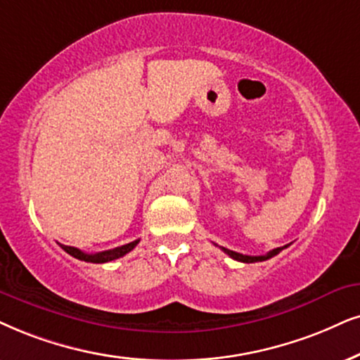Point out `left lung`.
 <instances>
[{"label":"left lung","mask_w":360,"mask_h":360,"mask_svg":"<svg viewBox=\"0 0 360 360\" xmlns=\"http://www.w3.org/2000/svg\"><path fill=\"white\" fill-rule=\"evenodd\" d=\"M288 248V245H284V248H277V249H272V251H269L267 254H264V256H244V254H239V252H234V251H229V249H226V248H221L222 251H224L227 256L229 257H233L234 261H239V262H261V261H267V259H271V257H274V256H277V254H279L282 249H285Z\"/></svg>","instance_id":"8db88e82"}]
</instances>
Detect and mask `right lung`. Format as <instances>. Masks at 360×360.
Listing matches in <instances>:
<instances>
[{
  "instance_id": "right-lung-1",
  "label": "right lung",
  "mask_w": 360,
  "mask_h": 360,
  "mask_svg": "<svg viewBox=\"0 0 360 360\" xmlns=\"http://www.w3.org/2000/svg\"><path fill=\"white\" fill-rule=\"evenodd\" d=\"M139 243L138 240H133V243L121 245V248H115V249H109V251H103V252H96V254H88L79 251V249L71 248V245H65V244H59L65 251L70 254V256L79 259V261L84 262H93V264H103V262H109V261H115V259H120L122 256H126L127 252H131L136 248V244Z\"/></svg>"
}]
</instances>
